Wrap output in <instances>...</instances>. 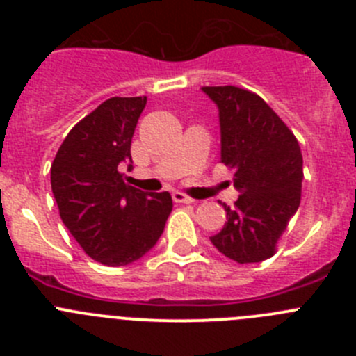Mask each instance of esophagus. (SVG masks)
<instances>
[{
	"instance_id": "esophagus-1",
	"label": "esophagus",
	"mask_w": 356,
	"mask_h": 356,
	"mask_svg": "<svg viewBox=\"0 0 356 356\" xmlns=\"http://www.w3.org/2000/svg\"><path fill=\"white\" fill-rule=\"evenodd\" d=\"M172 201H175V203H196V200L185 196V194H181V193L172 194Z\"/></svg>"
}]
</instances>
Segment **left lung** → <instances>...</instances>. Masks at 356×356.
Wrapping results in <instances>:
<instances>
[{
  "label": "left lung",
  "instance_id": "1",
  "mask_svg": "<svg viewBox=\"0 0 356 356\" xmlns=\"http://www.w3.org/2000/svg\"><path fill=\"white\" fill-rule=\"evenodd\" d=\"M219 108L221 162L234 169L241 196L226 210L225 228L213 246L238 264L262 262L301 203L303 156L289 127L259 94L235 85L203 87Z\"/></svg>",
  "mask_w": 356,
  "mask_h": 356
}]
</instances>
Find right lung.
<instances>
[{
    "instance_id": "right-lung-1",
    "label": "right lung",
    "mask_w": 356,
    "mask_h": 356,
    "mask_svg": "<svg viewBox=\"0 0 356 356\" xmlns=\"http://www.w3.org/2000/svg\"><path fill=\"white\" fill-rule=\"evenodd\" d=\"M144 106L146 96L103 102L72 127L51 163L62 222L81 250L105 266H128L146 254L172 210L169 193H144L122 178Z\"/></svg>"
}]
</instances>
